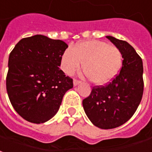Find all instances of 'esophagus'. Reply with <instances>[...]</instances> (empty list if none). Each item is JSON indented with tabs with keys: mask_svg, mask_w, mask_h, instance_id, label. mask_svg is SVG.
<instances>
[{
	"mask_svg": "<svg viewBox=\"0 0 152 152\" xmlns=\"http://www.w3.org/2000/svg\"><path fill=\"white\" fill-rule=\"evenodd\" d=\"M79 83H81V82L79 81V80H77V79H74V86H77Z\"/></svg>",
	"mask_w": 152,
	"mask_h": 152,
	"instance_id": "esophagus-1",
	"label": "esophagus"
}]
</instances>
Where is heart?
<instances>
[{
	"label": "heart",
	"mask_w": 152,
	"mask_h": 152,
	"mask_svg": "<svg viewBox=\"0 0 152 152\" xmlns=\"http://www.w3.org/2000/svg\"><path fill=\"white\" fill-rule=\"evenodd\" d=\"M122 62V53L118 47L91 40L81 42L64 50L61 66L65 74L71 75L83 63V69L88 79L96 85H104L115 77Z\"/></svg>",
	"instance_id": "heart-1"
}]
</instances>
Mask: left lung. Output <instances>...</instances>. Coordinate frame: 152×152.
<instances>
[{
	"label": "left lung",
	"mask_w": 152,
	"mask_h": 152,
	"mask_svg": "<svg viewBox=\"0 0 152 152\" xmlns=\"http://www.w3.org/2000/svg\"><path fill=\"white\" fill-rule=\"evenodd\" d=\"M106 37L121 51L122 68L112 82L93 87L91 94L83 101L88 119L102 129L117 128L133 115L142 101L144 87L142 61L134 48L125 41Z\"/></svg>",
	"instance_id": "obj_1"
}]
</instances>
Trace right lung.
Here are the masks:
<instances>
[{"label": "right lung", "mask_w": 152, "mask_h": 152, "mask_svg": "<svg viewBox=\"0 0 152 152\" xmlns=\"http://www.w3.org/2000/svg\"><path fill=\"white\" fill-rule=\"evenodd\" d=\"M68 45L43 35L25 37L10 52L6 90L22 118L34 124L48 121L58 112L73 79L60 69Z\"/></svg>", "instance_id": "obj_1"}]
</instances>
